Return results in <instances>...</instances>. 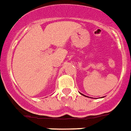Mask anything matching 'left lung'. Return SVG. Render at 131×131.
Masks as SVG:
<instances>
[{
	"label": "left lung",
	"instance_id": "1",
	"mask_svg": "<svg viewBox=\"0 0 131 131\" xmlns=\"http://www.w3.org/2000/svg\"><path fill=\"white\" fill-rule=\"evenodd\" d=\"M81 94V93H80ZM82 95H83V96H85V95H84V94H82ZM85 97H87V96H85Z\"/></svg>",
	"mask_w": 131,
	"mask_h": 131
}]
</instances>
